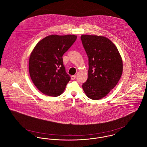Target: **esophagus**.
Masks as SVG:
<instances>
[{"instance_id": "1", "label": "esophagus", "mask_w": 147, "mask_h": 147, "mask_svg": "<svg viewBox=\"0 0 147 147\" xmlns=\"http://www.w3.org/2000/svg\"><path fill=\"white\" fill-rule=\"evenodd\" d=\"M76 75H72V76H71V80H74L76 79Z\"/></svg>"}]
</instances>
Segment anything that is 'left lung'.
<instances>
[{
	"label": "left lung",
	"mask_w": 147,
	"mask_h": 147,
	"mask_svg": "<svg viewBox=\"0 0 147 147\" xmlns=\"http://www.w3.org/2000/svg\"><path fill=\"white\" fill-rule=\"evenodd\" d=\"M81 40L88 58V79L82 87L90 99L106 96L118 83L123 62L115 45L103 36L82 35Z\"/></svg>",
	"instance_id": "8db88e82"
}]
</instances>
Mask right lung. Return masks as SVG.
<instances>
[{"instance_id":"add662e5","label":"right lung","mask_w":147,"mask_h":147,"mask_svg":"<svg viewBox=\"0 0 147 147\" xmlns=\"http://www.w3.org/2000/svg\"><path fill=\"white\" fill-rule=\"evenodd\" d=\"M75 35H51L36 45L29 61L31 79L37 89L45 94L61 95L71 77L63 65V54L76 40Z\"/></svg>"}]
</instances>
